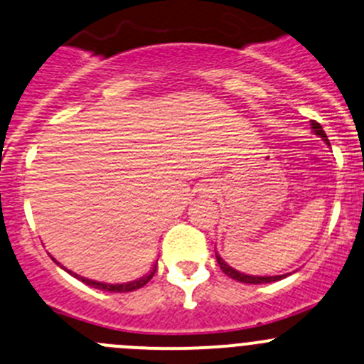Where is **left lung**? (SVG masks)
I'll list each match as a JSON object with an SVG mask.
<instances>
[{"mask_svg": "<svg viewBox=\"0 0 364 364\" xmlns=\"http://www.w3.org/2000/svg\"><path fill=\"white\" fill-rule=\"evenodd\" d=\"M311 127H313V132L316 134V136H320L321 139L325 141V143L328 144V139L327 136H325L323 128H321L320 123H316V121H311ZM216 261L218 264H220V268L223 269L225 275H228L230 279L237 280V282H245V284H266V282H275V280H280L284 279L286 275H273V277H257V275H247V273H241L237 272V269H234L232 266H228L227 262L223 261V259L220 257V255L216 254Z\"/></svg>", "mask_w": 364, "mask_h": 364, "instance_id": "8db88e82", "label": "left lung"}]
</instances>
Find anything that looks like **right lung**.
I'll list each match as a JSON object with an SVG mask.
<instances>
[{
	"label": "right lung",
	"instance_id": "add662e5",
	"mask_svg": "<svg viewBox=\"0 0 364 364\" xmlns=\"http://www.w3.org/2000/svg\"><path fill=\"white\" fill-rule=\"evenodd\" d=\"M58 264V262H57ZM62 269H65L64 266H60ZM155 268L157 266H154V269H151L148 275L141 277V279L137 280H132V282H127V284H105V282H96V280H91V279H85V277H80V275H76V273L69 272V269H65V272L69 273V275L76 277L78 280H82L84 284H87V286H91V288H96V289H102V291H110V293H128V291H136V289L143 288L144 284L150 282L151 277L155 275Z\"/></svg>",
	"mask_w": 364,
	"mask_h": 364
}]
</instances>
